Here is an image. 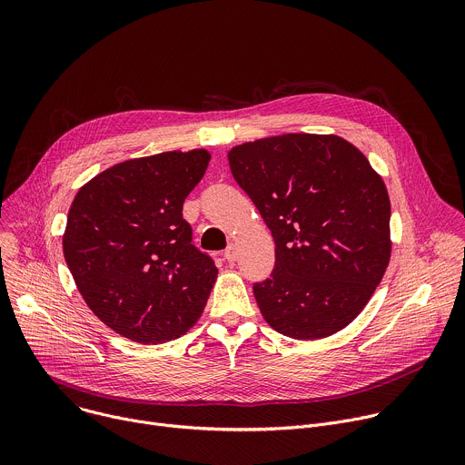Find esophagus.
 Returning <instances> with one entry per match:
<instances>
[{
    "mask_svg": "<svg viewBox=\"0 0 465 465\" xmlns=\"http://www.w3.org/2000/svg\"><path fill=\"white\" fill-rule=\"evenodd\" d=\"M224 259H226L228 262H233V261L237 259V248H235V244H230V246L224 250Z\"/></svg>",
    "mask_w": 465,
    "mask_h": 465,
    "instance_id": "obj_1",
    "label": "esophagus"
}]
</instances>
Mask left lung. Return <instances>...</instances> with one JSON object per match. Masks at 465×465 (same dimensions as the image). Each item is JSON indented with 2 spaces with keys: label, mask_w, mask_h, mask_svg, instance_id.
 Wrapping results in <instances>:
<instances>
[{
  "label": "left lung",
  "mask_w": 465,
  "mask_h": 465,
  "mask_svg": "<svg viewBox=\"0 0 465 465\" xmlns=\"http://www.w3.org/2000/svg\"><path fill=\"white\" fill-rule=\"evenodd\" d=\"M228 162L276 242L271 278L253 285L262 318L298 341L335 335L366 307L390 262L381 174L335 134L248 142Z\"/></svg>",
  "instance_id": "8db88e82"
}]
</instances>
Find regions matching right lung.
Masks as SVG:
<instances>
[{"label":"right lung","instance_id":"1","mask_svg":"<svg viewBox=\"0 0 465 465\" xmlns=\"http://www.w3.org/2000/svg\"><path fill=\"white\" fill-rule=\"evenodd\" d=\"M210 160L206 149L126 160L74 198L65 262L94 314L128 341H174L206 307L219 271L191 244L182 206Z\"/></svg>","mask_w":465,"mask_h":465}]
</instances>
